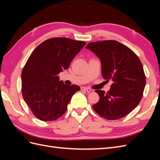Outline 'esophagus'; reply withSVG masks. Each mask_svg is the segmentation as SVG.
Listing matches in <instances>:
<instances>
[{"label": "esophagus", "instance_id": "34e87169", "mask_svg": "<svg viewBox=\"0 0 160 160\" xmlns=\"http://www.w3.org/2000/svg\"><path fill=\"white\" fill-rule=\"evenodd\" d=\"M81 89L82 91H85L88 92V93H89V92L92 91V90H91V89H89V88H84V87H82V88H81Z\"/></svg>", "mask_w": 160, "mask_h": 160}]
</instances>
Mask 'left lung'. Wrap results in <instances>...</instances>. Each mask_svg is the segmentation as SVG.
I'll return each mask as SVG.
<instances>
[{
	"instance_id": "obj_1",
	"label": "left lung",
	"mask_w": 160,
	"mask_h": 160,
	"mask_svg": "<svg viewBox=\"0 0 160 160\" xmlns=\"http://www.w3.org/2000/svg\"><path fill=\"white\" fill-rule=\"evenodd\" d=\"M86 49L99 58L103 78L113 81L107 93L95 91L99 101L93 105V109L109 120L125 117L142 98L146 80L141 61L129 48L116 41L90 42Z\"/></svg>"
}]
</instances>
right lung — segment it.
I'll return each instance as SVG.
<instances>
[{
    "label": "right lung",
    "instance_id": "add662e5",
    "mask_svg": "<svg viewBox=\"0 0 160 160\" xmlns=\"http://www.w3.org/2000/svg\"><path fill=\"white\" fill-rule=\"evenodd\" d=\"M86 43L68 38L47 39L31 53L21 73L23 99L38 119L51 122L67 111L79 86L66 85L58 75L69 68Z\"/></svg>",
    "mask_w": 160,
    "mask_h": 160
}]
</instances>
